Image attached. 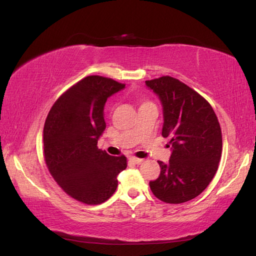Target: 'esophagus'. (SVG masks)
Returning <instances> with one entry per match:
<instances>
[{"label": "esophagus", "instance_id": "1", "mask_svg": "<svg viewBox=\"0 0 256 256\" xmlns=\"http://www.w3.org/2000/svg\"><path fill=\"white\" fill-rule=\"evenodd\" d=\"M130 162H133V164H142V159H140V158H136V157H130Z\"/></svg>", "mask_w": 256, "mask_h": 256}]
</instances>
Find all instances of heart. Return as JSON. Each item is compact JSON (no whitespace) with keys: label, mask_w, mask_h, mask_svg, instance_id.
Instances as JSON below:
<instances>
[{"label":"heart","mask_w":256,"mask_h":256,"mask_svg":"<svg viewBox=\"0 0 256 256\" xmlns=\"http://www.w3.org/2000/svg\"><path fill=\"white\" fill-rule=\"evenodd\" d=\"M148 104V102H144V104Z\"/></svg>","instance_id":"heart-1"}]
</instances>
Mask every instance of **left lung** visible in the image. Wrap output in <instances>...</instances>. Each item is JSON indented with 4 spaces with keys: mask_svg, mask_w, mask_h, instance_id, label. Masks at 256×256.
Here are the masks:
<instances>
[{
    "mask_svg": "<svg viewBox=\"0 0 256 256\" xmlns=\"http://www.w3.org/2000/svg\"><path fill=\"white\" fill-rule=\"evenodd\" d=\"M145 82L162 101V134L172 145L169 162H158L162 170L150 182V190L164 203H186L216 174L222 150L220 126L208 101L179 80L162 76Z\"/></svg>",
    "mask_w": 256,
    "mask_h": 256,
    "instance_id": "1",
    "label": "left lung"
}]
</instances>
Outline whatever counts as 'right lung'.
<instances>
[{"label": "right lung", "mask_w": 256, "mask_h": 256, "mask_svg": "<svg viewBox=\"0 0 256 256\" xmlns=\"http://www.w3.org/2000/svg\"><path fill=\"white\" fill-rule=\"evenodd\" d=\"M126 87L108 77L90 75L63 92L44 128V155L51 176L74 200L98 205L110 198L126 157L110 156L97 147L106 128L104 106Z\"/></svg>", "instance_id": "right-lung-1"}]
</instances>
